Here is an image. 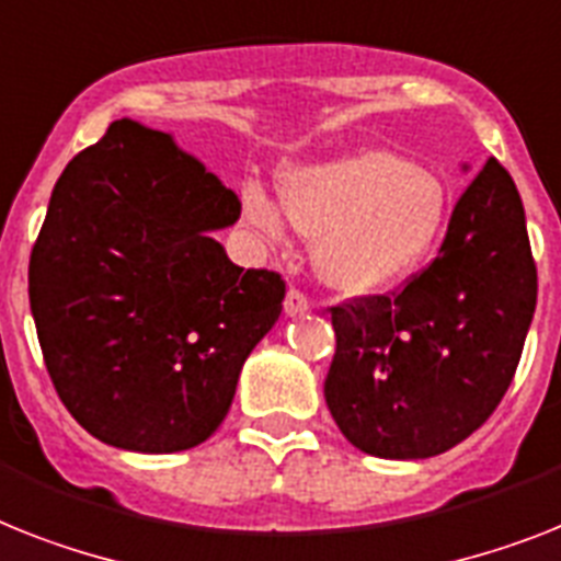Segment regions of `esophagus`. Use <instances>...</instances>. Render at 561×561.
I'll return each instance as SVG.
<instances>
[{
	"mask_svg": "<svg viewBox=\"0 0 561 561\" xmlns=\"http://www.w3.org/2000/svg\"><path fill=\"white\" fill-rule=\"evenodd\" d=\"M309 309V300L304 291L298 289H289L286 291V300H284V312L289 314V318H295V314H304Z\"/></svg>",
	"mask_w": 561,
	"mask_h": 561,
	"instance_id": "esophagus-1",
	"label": "esophagus"
}]
</instances>
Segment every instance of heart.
<instances>
[{"instance_id":"heart-1","label":"heart","mask_w":561,"mask_h":561,"mask_svg":"<svg viewBox=\"0 0 561 561\" xmlns=\"http://www.w3.org/2000/svg\"><path fill=\"white\" fill-rule=\"evenodd\" d=\"M280 207L257 183L240 211L261 238H284V215L314 240V270L337 291L373 295L419 266L444 229L447 188L390 148H358L280 178Z\"/></svg>"}]
</instances>
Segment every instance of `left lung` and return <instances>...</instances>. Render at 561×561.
Here are the masks:
<instances>
[{"label":"left lung","instance_id":"1","mask_svg":"<svg viewBox=\"0 0 561 561\" xmlns=\"http://www.w3.org/2000/svg\"><path fill=\"white\" fill-rule=\"evenodd\" d=\"M534 312L525 206L504 165L488 160L427 270L392 298L332 307L335 358L323 381L332 419L369 456L450 450L507 392Z\"/></svg>","mask_w":561,"mask_h":561}]
</instances>
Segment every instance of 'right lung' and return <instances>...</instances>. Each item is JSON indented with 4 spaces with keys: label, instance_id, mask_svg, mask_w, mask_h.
I'll use <instances>...</instances> for the list:
<instances>
[{
    "label": "right lung",
    "instance_id": "obj_1",
    "mask_svg": "<svg viewBox=\"0 0 561 561\" xmlns=\"http://www.w3.org/2000/svg\"><path fill=\"white\" fill-rule=\"evenodd\" d=\"M238 217V194L134 119L65 165L27 295L50 381L94 438L180 453L220 427L286 295L215 240Z\"/></svg>",
    "mask_w": 561,
    "mask_h": 561
}]
</instances>
